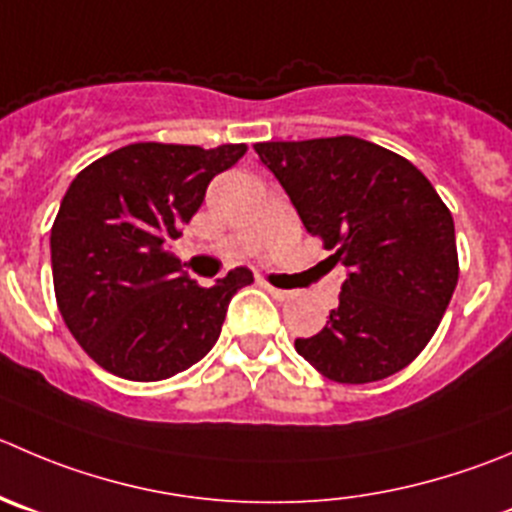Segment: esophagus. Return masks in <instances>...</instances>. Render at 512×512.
Masks as SVG:
<instances>
[{"mask_svg": "<svg viewBox=\"0 0 512 512\" xmlns=\"http://www.w3.org/2000/svg\"><path fill=\"white\" fill-rule=\"evenodd\" d=\"M264 289L269 291V294L274 296V299H279V301H286V299H291V291L276 289V286H271V284H264Z\"/></svg>", "mask_w": 512, "mask_h": 512, "instance_id": "obj_1", "label": "esophagus"}]
</instances>
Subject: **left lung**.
<instances>
[{
  "mask_svg": "<svg viewBox=\"0 0 512 512\" xmlns=\"http://www.w3.org/2000/svg\"><path fill=\"white\" fill-rule=\"evenodd\" d=\"M301 223L347 269L319 334L294 347L339 384L392 377L415 362L457 286L455 223L407 158L354 135L256 143Z\"/></svg>",
  "mask_w": 512,
  "mask_h": 512,
  "instance_id": "8db88e82",
  "label": "left lung"
}]
</instances>
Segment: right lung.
<instances>
[{"mask_svg": "<svg viewBox=\"0 0 512 512\" xmlns=\"http://www.w3.org/2000/svg\"><path fill=\"white\" fill-rule=\"evenodd\" d=\"M246 150L133 143L70 183L52 223V281L67 329L102 369L160 382L213 349L228 301L253 274L241 266L203 289L165 243L201 208L213 175Z\"/></svg>", "mask_w": 512, "mask_h": 512, "instance_id": "1", "label": "right lung"}]
</instances>
